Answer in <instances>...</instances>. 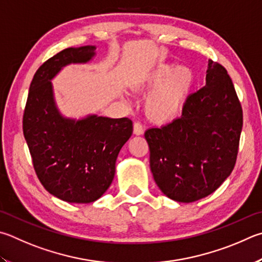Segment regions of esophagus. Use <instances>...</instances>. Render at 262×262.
I'll list each match as a JSON object with an SVG mask.
<instances>
[{
	"label": "esophagus",
	"mask_w": 262,
	"mask_h": 262,
	"mask_svg": "<svg viewBox=\"0 0 262 262\" xmlns=\"http://www.w3.org/2000/svg\"><path fill=\"white\" fill-rule=\"evenodd\" d=\"M144 133L143 126H142L141 122H135L134 123V134L135 135H142Z\"/></svg>",
	"instance_id": "obj_1"
}]
</instances>
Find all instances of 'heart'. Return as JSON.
<instances>
[{
  "instance_id": "1",
  "label": "heart",
  "mask_w": 262,
  "mask_h": 262,
  "mask_svg": "<svg viewBox=\"0 0 262 262\" xmlns=\"http://www.w3.org/2000/svg\"><path fill=\"white\" fill-rule=\"evenodd\" d=\"M145 82L154 90L146 101V112L157 122L177 118L193 84L192 71L175 64H160L146 75Z\"/></svg>"
}]
</instances>
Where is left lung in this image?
Listing matches in <instances>:
<instances>
[{"mask_svg": "<svg viewBox=\"0 0 262 262\" xmlns=\"http://www.w3.org/2000/svg\"><path fill=\"white\" fill-rule=\"evenodd\" d=\"M243 111L222 65L208 59L205 87L190 94L182 116L149 128L150 168L165 196L192 203L215 191L235 167Z\"/></svg>", "mask_w": 262, "mask_h": 262, "instance_id": "left-lung-1", "label": "left lung"}]
</instances>
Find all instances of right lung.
<instances>
[{
	"label": "right lung",
	"mask_w": 262,
	"mask_h": 262,
	"mask_svg": "<svg viewBox=\"0 0 262 262\" xmlns=\"http://www.w3.org/2000/svg\"><path fill=\"white\" fill-rule=\"evenodd\" d=\"M96 46L68 48L40 66L33 78L23 129L33 165L47 191L61 201L93 203L115 178L116 161L133 133L128 118L66 117L57 106L54 80L71 64H88Z\"/></svg>",
	"instance_id": "obj_1"
}]
</instances>
